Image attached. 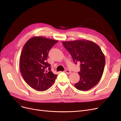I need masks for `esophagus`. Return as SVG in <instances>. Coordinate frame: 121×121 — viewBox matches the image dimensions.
Segmentation results:
<instances>
[{
  "instance_id": "esophagus-1",
  "label": "esophagus",
  "mask_w": 121,
  "mask_h": 121,
  "mask_svg": "<svg viewBox=\"0 0 121 121\" xmlns=\"http://www.w3.org/2000/svg\"><path fill=\"white\" fill-rule=\"evenodd\" d=\"M65 73H66V74H71V71L69 70V69H66V70L65 71Z\"/></svg>"
}]
</instances>
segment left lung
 Listing matches in <instances>:
<instances>
[{
    "label": "left lung",
    "instance_id": "left-lung-1",
    "mask_svg": "<svg viewBox=\"0 0 121 121\" xmlns=\"http://www.w3.org/2000/svg\"><path fill=\"white\" fill-rule=\"evenodd\" d=\"M70 53L75 64L80 63L79 81L75 84L77 89L86 91L92 88L103 74L105 57L98 45L86 40L62 42Z\"/></svg>",
    "mask_w": 121,
    "mask_h": 121
}]
</instances>
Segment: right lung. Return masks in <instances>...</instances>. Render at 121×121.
<instances>
[{"instance_id":"right-lung-1","label":"right lung","mask_w":121,"mask_h":121,"mask_svg":"<svg viewBox=\"0 0 121 121\" xmlns=\"http://www.w3.org/2000/svg\"><path fill=\"white\" fill-rule=\"evenodd\" d=\"M58 41L43 37H34L25 44L20 57L22 75L28 85L39 91H45L52 86L57 75L51 71L46 61L48 52Z\"/></svg>"}]
</instances>
